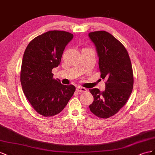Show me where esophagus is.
Here are the masks:
<instances>
[{"label": "esophagus", "mask_w": 155, "mask_h": 155, "mask_svg": "<svg viewBox=\"0 0 155 155\" xmlns=\"http://www.w3.org/2000/svg\"><path fill=\"white\" fill-rule=\"evenodd\" d=\"M76 90L78 92H86L87 91V90L85 87H80V86L77 87Z\"/></svg>", "instance_id": "obj_1"}]
</instances>
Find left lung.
I'll use <instances>...</instances> for the list:
<instances>
[{
    "mask_svg": "<svg viewBox=\"0 0 155 155\" xmlns=\"http://www.w3.org/2000/svg\"><path fill=\"white\" fill-rule=\"evenodd\" d=\"M99 57L101 77L106 79L105 90L90 89L94 101L90 111L97 117L108 118L125 104L133 88L134 78L129 54L123 44L106 31L88 34Z\"/></svg>",
    "mask_w": 155,
    "mask_h": 155,
    "instance_id": "left-lung-1",
    "label": "left lung"
}]
</instances>
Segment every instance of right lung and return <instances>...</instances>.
<instances>
[{"mask_svg": "<svg viewBox=\"0 0 155 155\" xmlns=\"http://www.w3.org/2000/svg\"><path fill=\"white\" fill-rule=\"evenodd\" d=\"M73 35L51 30L35 38L26 47L22 61L23 91L36 111L45 117L62 111L75 91L73 85L61 84L53 78L52 70L60 64L66 45Z\"/></svg>", "mask_w": 155, "mask_h": 155, "instance_id": "right-lung-1", "label": "right lung"}]
</instances>
